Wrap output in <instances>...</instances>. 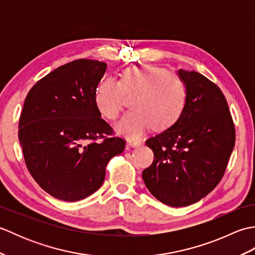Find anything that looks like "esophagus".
Here are the masks:
<instances>
[{"label": "esophagus", "instance_id": "34e87169", "mask_svg": "<svg viewBox=\"0 0 255 255\" xmlns=\"http://www.w3.org/2000/svg\"><path fill=\"white\" fill-rule=\"evenodd\" d=\"M128 144L132 148H137L142 144V141H140V140H128Z\"/></svg>", "mask_w": 255, "mask_h": 255}]
</instances>
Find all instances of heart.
<instances>
[{
  "label": "heart",
  "instance_id": "1",
  "mask_svg": "<svg viewBox=\"0 0 255 255\" xmlns=\"http://www.w3.org/2000/svg\"><path fill=\"white\" fill-rule=\"evenodd\" d=\"M124 94L132 96V112L126 114L115 129L129 139L142 137L153 126L158 130L172 127L185 110L187 88L184 81L166 70L143 66L123 73L121 82L107 77L97 84L94 102L103 116L115 121L123 111Z\"/></svg>",
  "mask_w": 255,
  "mask_h": 255
}]
</instances>
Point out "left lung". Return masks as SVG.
<instances>
[{"instance_id":"1","label":"left lung","mask_w":255,"mask_h":255,"mask_svg":"<svg viewBox=\"0 0 255 255\" xmlns=\"http://www.w3.org/2000/svg\"><path fill=\"white\" fill-rule=\"evenodd\" d=\"M187 88L185 110L166 130L145 143L154 160L143 170L145 186L161 203L188 206L208 195L224 176L236 132L217 85L196 71H177Z\"/></svg>"}]
</instances>
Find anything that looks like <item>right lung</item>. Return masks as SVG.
I'll return each mask as SVG.
<instances>
[{
	"mask_svg": "<svg viewBox=\"0 0 255 255\" xmlns=\"http://www.w3.org/2000/svg\"><path fill=\"white\" fill-rule=\"evenodd\" d=\"M107 64L79 59L53 70L27 94L18 124L25 163L42 189L66 202L89 197L125 140L97 111L94 93ZM102 138V140L99 139Z\"/></svg>",
	"mask_w": 255,
	"mask_h": 255,
	"instance_id": "add662e5",
	"label": "right lung"
}]
</instances>
